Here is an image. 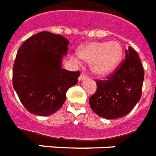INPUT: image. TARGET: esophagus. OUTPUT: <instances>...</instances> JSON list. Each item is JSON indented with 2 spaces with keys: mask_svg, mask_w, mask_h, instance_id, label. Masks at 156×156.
<instances>
[{
  "mask_svg": "<svg viewBox=\"0 0 156 156\" xmlns=\"http://www.w3.org/2000/svg\"><path fill=\"white\" fill-rule=\"evenodd\" d=\"M86 78H87V76H85L84 74H81L80 76L79 77V81H82V80H85Z\"/></svg>",
  "mask_w": 156,
  "mask_h": 156,
  "instance_id": "esophagus-1",
  "label": "esophagus"
}]
</instances>
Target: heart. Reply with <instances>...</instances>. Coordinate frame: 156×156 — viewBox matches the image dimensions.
<instances>
[{"mask_svg":"<svg viewBox=\"0 0 156 156\" xmlns=\"http://www.w3.org/2000/svg\"><path fill=\"white\" fill-rule=\"evenodd\" d=\"M122 46L118 41L89 42L80 46L76 62L80 58L90 63L91 71L98 77H104L113 73L118 68L123 58Z\"/></svg>","mask_w":156,"mask_h":156,"instance_id":"obj_1","label":"heart"}]
</instances>
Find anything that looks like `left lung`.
Masks as SVG:
<instances>
[{"instance_id": "1", "label": "left lung", "mask_w": 156, "mask_h": 156, "mask_svg": "<svg viewBox=\"0 0 156 156\" xmlns=\"http://www.w3.org/2000/svg\"><path fill=\"white\" fill-rule=\"evenodd\" d=\"M125 53L119 69L105 80H98L95 94L89 99L91 109L101 118L116 119L127 115L141 98L144 80L141 61L132 47Z\"/></svg>"}]
</instances>
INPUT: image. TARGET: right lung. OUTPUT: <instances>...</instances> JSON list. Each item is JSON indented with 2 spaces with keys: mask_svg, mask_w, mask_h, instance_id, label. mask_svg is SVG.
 <instances>
[{
  "mask_svg": "<svg viewBox=\"0 0 156 156\" xmlns=\"http://www.w3.org/2000/svg\"><path fill=\"white\" fill-rule=\"evenodd\" d=\"M69 41L60 34L43 31L21 46L13 71V86L29 112L49 116L66 101V93L78 82L79 72L62 68Z\"/></svg>",
  "mask_w": 156,
  "mask_h": 156,
  "instance_id": "1",
  "label": "right lung"
}]
</instances>
